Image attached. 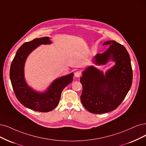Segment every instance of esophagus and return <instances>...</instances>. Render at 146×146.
Instances as JSON below:
<instances>
[{
    "mask_svg": "<svg viewBox=\"0 0 146 146\" xmlns=\"http://www.w3.org/2000/svg\"><path fill=\"white\" fill-rule=\"evenodd\" d=\"M80 76H81V73L79 71H76L74 73V76L76 78H79Z\"/></svg>",
    "mask_w": 146,
    "mask_h": 146,
    "instance_id": "esophagus-1",
    "label": "esophagus"
}]
</instances>
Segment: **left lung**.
<instances>
[{"mask_svg":"<svg viewBox=\"0 0 146 146\" xmlns=\"http://www.w3.org/2000/svg\"><path fill=\"white\" fill-rule=\"evenodd\" d=\"M110 45L103 53H98L93 62L98 66L110 60L115 62L104 74L93 66L82 72L80 82L82 85L80 96L83 106L93 114H103L115 110L125 99L132 83L131 58L126 48L115 41H108Z\"/></svg>","mask_w":146,"mask_h":146,"instance_id":"obj_1","label":"left lung"}]
</instances>
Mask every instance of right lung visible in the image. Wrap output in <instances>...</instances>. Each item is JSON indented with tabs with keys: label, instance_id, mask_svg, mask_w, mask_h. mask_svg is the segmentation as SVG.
Returning a JSON list of instances; mask_svg holds the SVG:
<instances>
[{
	"label": "right lung",
	"instance_id": "add662e5",
	"mask_svg": "<svg viewBox=\"0 0 146 146\" xmlns=\"http://www.w3.org/2000/svg\"><path fill=\"white\" fill-rule=\"evenodd\" d=\"M48 36L35 38L21 45L16 52L10 67V79L16 98L25 107L47 112L57 106L62 90L73 81V73L55 79L43 93H38L28 85L24 76L25 64L29 54L41 44H50Z\"/></svg>",
	"mask_w": 146,
	"mask_h": 146
}]
</instances>
